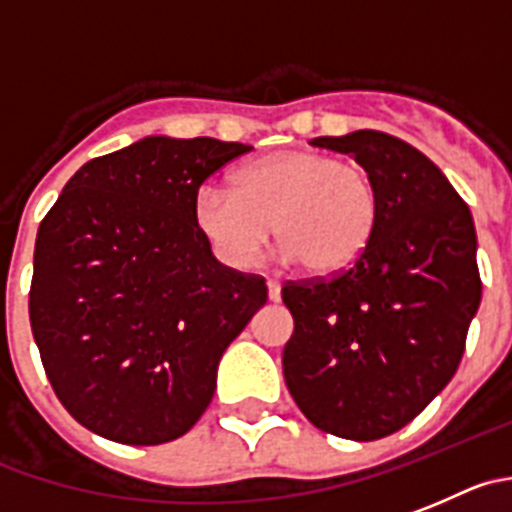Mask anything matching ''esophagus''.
<instances>
[{
	"mask_svg": "<svg viewBox=\"0 0 512 512\" xmlns=\"http://www.w3.org/2000/svg\"><path fill=\"white\" fill-rule=\"evenodd\" d=\"M267 298L272 303H278L280 300V280H267Z\"/></svg>",
	"mask_w": 512,
	"mask_h": 512,
	"instance_id": "1",
	"label": "esophagus"
}]
</instances>
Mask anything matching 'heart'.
<instances>
[{
  "instance_id": "obj_1",
  "label": "heart",
  "mask_w": 512,
  "mask_h": 512,
  "mask_svg": "<svg viewBox=\"0 0 512 512\" xmlns=\"http://www.w3.org/2000/svg\"><path fill=\"white\" fill-rule=\"evenodd\" d=\"M191 212L214 255L227 265H252L275 222L285 240V260H303L310 272L336 275L369 250L381 197L364 164L293 148L242 166L234 189L202 184Z\"/></svg>"
}]
</instances>
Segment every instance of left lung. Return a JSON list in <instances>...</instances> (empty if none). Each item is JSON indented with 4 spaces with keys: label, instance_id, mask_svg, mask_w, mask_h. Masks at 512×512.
Masks as SVG:
<instances>
[{
    "label": "left lung",
    "instance_id": "obj_1",
    "mask_svg": "<svg viewBox=\"0 0 512 512\" xmlns=\"http://www.w3.org/2000/svg\"><path fill=\"white\" fill-rule=\"evenodd\" d=\"M313 146L371 171L381 217L356 265L285 283L295 331L283 374L315 427L371 442L407 427L455 376L480 308L477 234L455 186L407 141L366 128Z\"/></svg>",
    "mask_w": 512,
    "mask_h": 512
}]
</instances>
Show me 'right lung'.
Here are the masks:
<instances>
[{
	"mask_svg": "<svg viewBox=\"0 0 512 512\" xmlns=\"http://www.w3.org/2000/svg\"><path fill=\"white\" fill-rule=\"evenodd\" d=\"M252 146L146 136L75 171L37 229L32 336L62 407L121 444L189 432L267 285L219 265L194 194Z\"/></svg>",
	"mask_w": 512,
	"mask_h": 512,
	"instance_id": "add662e5",
	"label": "right lung"
}]
</instances>
